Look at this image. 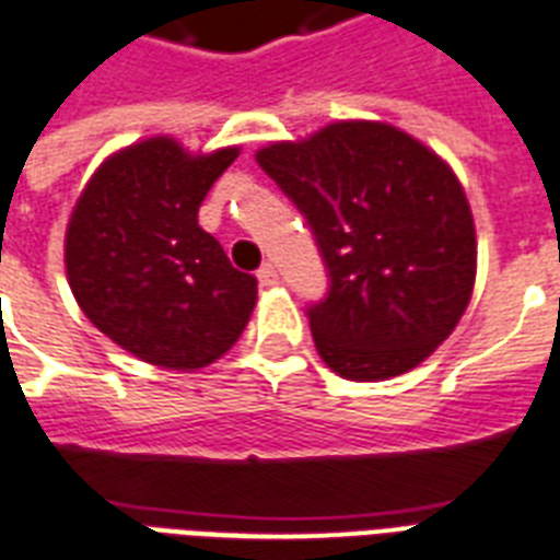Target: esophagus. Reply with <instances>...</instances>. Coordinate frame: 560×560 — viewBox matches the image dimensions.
<instances>
[{"label":"esophagus","mask_w":560,"mask_h":560,"mask_svg":"<svg viewBox=\"0 0 560 560\" xmlns=\"http://www.w3.org/2000/svg\"><path fill=\"white\" fill-rule=\"evenodd\" d=\"M257 280L262 285H277V283H280V275H277V268L271 266V262H266V266L257 271Z\"/></svg>","instance_id":"34e87169"}]
</instances>
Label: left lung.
<instances>
[{
	"label": "left lung",
	"mask_w": 560,
	"mask_h": 560,
	"mask_svg": "<svg viewBox=\"0 0 560 560\" xmlns=\"http://www.w3.org/2000/svg\"><path fill=\"white\" fill-rule=\"evenodd\" d=\"M257 163L306 215L329 271L310 310L318 357L353 383L418 368L465 315L476 228L465 186L388 122L341 119Z\"/></svg>",
	"instance_id": "1"
}]
</instances>
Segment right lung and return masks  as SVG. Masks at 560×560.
Wrapping results in <instances>:
<instances>
[{
  "mask_svg": "<svg viewBox=\"0 0 560 560\" xmlns=\"http://www.w3.org/2000/svg\"><path fill=\"white\" fill-rule=\"evenodd\" d=\"M240 149L192 154L149 137L95 168L69 215L63 259L84 315L119 348L168 371H198L236 345L257 277L231 266L198 210Z\"/></svg>",
  "mask_w": 560,
  "mask_h": 560,
  "instance_id": "obj_1",
  "label": "right lung"
}]
</instances>
